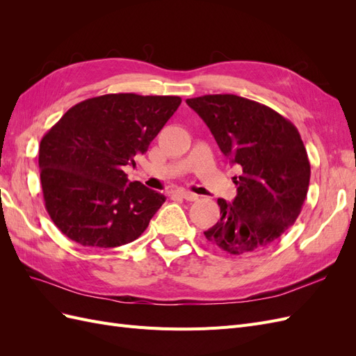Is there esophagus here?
Wrapping results in <instances>:
<instances>
[{
  "instance_id": "1",
  "label": "esophagus",
  "mask_w": 356,
  "mask_h": 356,
  "mask_svg": "<svg viewBox=\"0 0 356 356\" xmlns=\"http://www.w3.org/2000/svg\"><path fill=\"white\" fill-rule=\"evenodd\" d=\"M178 195H179L182 199H186V200H188V202H195V200H197V195H195V193H191V191L179 190V191H178Z\"/></svg>"
}]
</instances>
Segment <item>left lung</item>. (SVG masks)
I'll return each instance as SVG.
<instances>
[{
  "label": "left lung",
  "mask_w": 356,
  "mask_h": 356,
  "mask_svg": "<svg viewBox=\"0 0 356 356\" xmlns=\"http://www.w3.org/2000/svg\"><path fill=\"white\" fill-rule=\"evenodd\" d=\"M186 102L242 170L233 178L238 195L232 203L218 199L221 217L204 238L232 255L264 250L296 222L307 196L310 163L297 127L267 105L238 95Z\"/></svg>",
  "instance_id": "1"
}]
</instances>
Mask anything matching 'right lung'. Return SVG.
Returning a JSON list of instances; mask_svg holds the SVG:
<instances>
[{
	"label": "right lung",
	"instance_id": "add662e5",
	"mask_svg": "<svg viewBox=\"0 0 356 356\" xmlns=\"http://www.w3.org/2000/svg\"><path fill=\"white\" fill-rule=\"evenodd\" d=\"M179 96L110 93L86 99L60 117L40 143L46 211L68 239L115 248L148 227L165 196L131 182L135 165L177 111Z\"/></svg>",
	"mask_w": 356,
	"mask_h": 356
}]
</instances>
